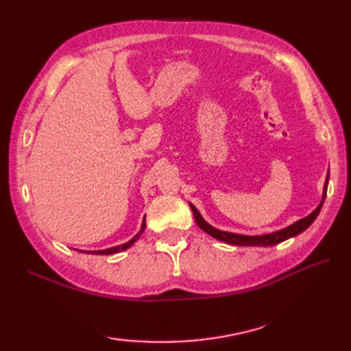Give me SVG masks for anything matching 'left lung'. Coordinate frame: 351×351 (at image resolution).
<instances>
[{"label":"left lung","mask_w":351,"mask_h":351,"mask_svg":"<svg viewBox=\"0 0 351 351\" xmlns=\"http://www.w3.org/2000/svg\"><path fill=\"white\" fill-rule=\"evenodd\" d=\"M326 190H327V182H326V187H324V196H323L322 204H319L317 206V210L312 214H309L308 217L295 221L294 225H291V226L282 229V230H278V232L267 234V235L249 237V235H238V234L225 232V230H219V229L213 228L211 225H208V223L202 219V215L199 214V211L196 210L195 206H193L191 204H190V206H191L193 215H195V220L197 223V226L202 230H205L206 234H210L211 237L217 238V240H220V241H225L228 244H234V245H274V244H279L282 241L288 240V238H291V237H295V235L302 234L304 229H308L312 225V221L317 219V215L319 214V210H322V206L324 204Z\"/></svg>","instance_id":"8db88e82"}]
</instances>
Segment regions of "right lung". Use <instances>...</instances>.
<instances>
[{
	"label": "right lung",
	"mask_w": 351,
	"mask_h": 351,
	"mask_svg": "<svg viewBox=\"0 0 351 351\" xmlns=\"http://www.w3.org/2000/svg\"><path fill=\"white\" fill-rule=\"evenodd\" d=\"M145 228H146V221L143 220V223H141V229H140V232L134 237V238H131V240L128 241V243H125V244H121V245H116V247H111V249H106V250H98V252H95V253H98V255H113V253H117V252H122V250H125V249H128V247H131V245L136 243L138 238H140V235L143 234V230H145Z\"/></svg>",
	"instance_id": "1"
}]
</instances>
